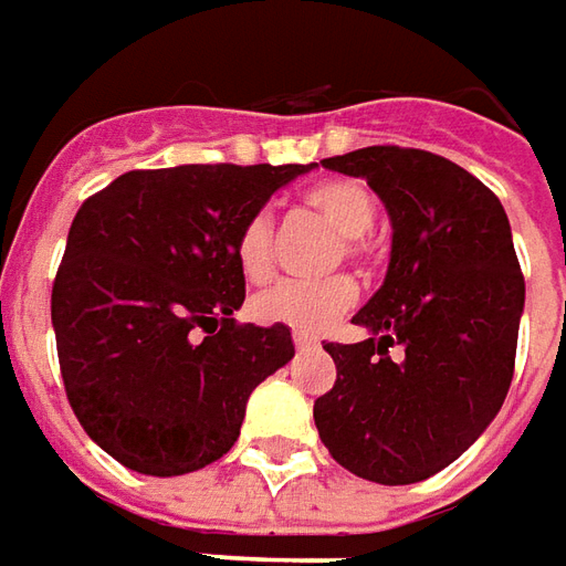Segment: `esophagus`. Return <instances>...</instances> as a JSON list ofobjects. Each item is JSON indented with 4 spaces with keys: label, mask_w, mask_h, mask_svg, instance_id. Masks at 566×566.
<instances>
[{
    "label": "esophagus",
    "mask_w": 566,
    "mask_h": 566,
    "mask_svg": "<svg viewBox=\"0 0 566 566\" xmlns=\"http://www.w3.org/2000/svg\"><path fill=\"white\" fill-rule=\"evenodd\" d=\"M294 347H297V349L318 347V340H315L313 334H300V332H294Z\"/></svg>",
    "instance_id": "1"
}]
</instances>
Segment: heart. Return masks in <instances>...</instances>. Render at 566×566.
<instances>
[{"label": "heart", "instance_id": "b5f03b06", "mask_svg": "<svg viewBox=\"0 0 566 566\" xmlns=\"http://www.w3.org/2000/svg\"><path fill=\"white\" fill-rule=\"evenodd\" d=\"M303 207L332 226L344 238L347 256H363L365 238L378 219L371 188L359 179H325L303 191ZM234 256L251 282H266L275 266V222L269 210H256L244 219L234 238ZM356 300V284L347 275L328 282H279L253 297L251 310L266 325H284L291 332L315 334L328 328Z\"/></svg>", "mask_w": 566, "mask_h": 566}]
</instances>
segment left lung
I'll return each instance as SVG.
<instances>
[{"label":"left lung","instance_id":"1","mask_svg":"<svg viewBox=\"0 0 566 566\" xmlns=\"http://www.w3.org/2000/svg\"><path fill=\"white\" fill-rule=\"evenodd\" d=\"M322 167L368 182L394 244L387 279L353 315L371 337L325 344L337 380L315 399V428L349 474L418 483L459 459L509 396L524 315L509 217L440 154L375 145Z\"/></svg>","mask_w":566,"mask_h":566}]
</instances>
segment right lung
Returning <instances> with one entry per match:
<instances>
[{
  "label": "right lung",
  "mask_w": 566,
  "mask_h": 566,
  "mask_svg": "<svg viewBox=\"0 0 566 566\" xmlns=\"http://www.w3.org/2000/svg\"><path fill=\"white\" fill-rule=\"evenodd\" d=\"M313 167L133 170L76 210L52 328L73 415L111 459L179 476L232 449L253 387L294 359L291 328L234 322V238Z\"/></svg>",
  "instance_id": "obj_1"
}]
</instances>
